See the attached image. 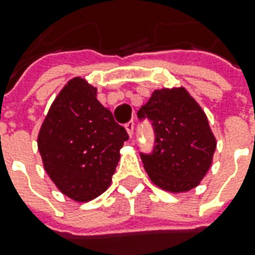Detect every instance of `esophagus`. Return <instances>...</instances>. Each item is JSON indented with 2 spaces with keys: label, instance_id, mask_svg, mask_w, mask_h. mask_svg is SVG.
I'll return each mask as SVG.
<instances>
[{
  "label": "esophagus",
  "instance_id": "esophagus-1",
  "mask_svg": "<svg viewBox=\"0 0 255 255\" xmlns=\"http://www.w3.org/2000/svg\"><path fill=\"white\" fill-rule=\"evenodd\" d=\"M126 129H127L128 135L132 136V132H134V123H132V121L127 123V124H126Z\"/></svg>",
  "mask_w": 255,
  "mask_h": 255
}]
</instances>
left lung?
Masks as SVG:
<instances>
[{
  "mask_svg": "<svg viewBox=\"0 0 255 255\" xmlns=\"http://www.w3.org/2000/svg\"><path fill=\"white\" fill-rule=\"evenodd\" d=\"M152 121L155 149L141 155L152 183L171 193L196 188L213 162L216 136L205 111L185 87L154 90L138 111Z\"/></svg>",
  "mask_w": 255,
  "mask_h": 255,
  "instance_id": "left-lung-1",
  "label": "left lung"
}]
</instances>
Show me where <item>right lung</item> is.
Wrapping results in <instances>:
<instances>
[{"label":"right lung","instance_id":"1","mask_svg":"<svg viewBox=\"0 0 255 255\" xmlns=\"http://www.w3.org/2000/svg\"><path fill=\"white\" fill-rule=\"evenodd\" d=\"M127 139L126 128L97 100V89L86 79L73 77L40 126L38 149L56 188L84 203L109 189Z\"/></svg>","mask_w":255,"mask_h":255}]
</instances>
